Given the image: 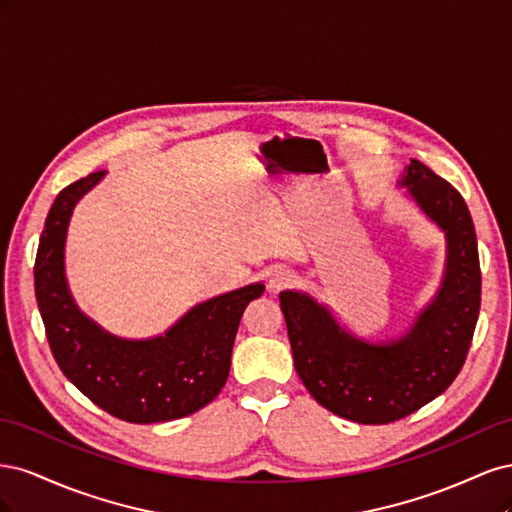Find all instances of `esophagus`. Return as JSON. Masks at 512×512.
<instances>
[{
    "mask_svg": "<svg viewBox=\"0 0 512 512\" xmlns=\"http://www.w3.org/2000/svg\"><path fill=\"white\" fill-rule=\"evenodd\" d=\"M294 284V275L288 269H277L271 273V280H269V288L273 292H280L284 288H290Z\"/></svg>",
    "mask_w": 512,
    "mask_h": 512,
    "instance_id": "1",
    "label": "esophagus"
}]
</instances>
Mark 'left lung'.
Segmentation results:
<instances>
[{"label":"left lung","mask_w":512,"mask_h":512,"mask_svg":"<svg viewBox=\"0 0 512 512\" xmlns=\"http://www.w3.org/2000/svg\"><path fill=\"white\" fill-rule=\"evenodd\" d=\"M401 183L448 241L442 288L408 335L367 344L339 329L329 309L307 294H280L305 389L320 406L361 425L399 421L442 395L466 363L480 309L478 245L466 200L418 160Z\"/></svg>","instance_id":"left-lung-1"}]
</instances>
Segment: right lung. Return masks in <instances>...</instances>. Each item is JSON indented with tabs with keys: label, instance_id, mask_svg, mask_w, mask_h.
<instances>
[{
	"label": "right lung",
	"instance_id": "1",
	"mask_svg": "<svg viewBox=\"0 0 512 512\" xmlns=\"http://www.w3.org/2000/svg\"><path fill=\"white\" fill-rule=\"evenodd\" d=\"M102 175L104 170H96L70 183L46 215L34 265L46 339L64 376L108 414L141 425L183 418L222 391L241 316L265 286L252 284L200 303L164 337L147 342L104 333L74 305L64 275L72 209Z\"/></svg>",
	"mask_w": 512,
	"mask_h": 512
}]
</instances>
